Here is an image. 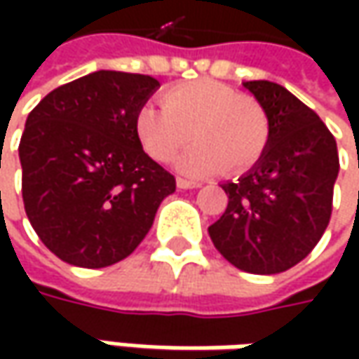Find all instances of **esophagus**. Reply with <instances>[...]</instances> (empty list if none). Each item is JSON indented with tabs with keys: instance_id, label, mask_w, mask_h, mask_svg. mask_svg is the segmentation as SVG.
<instances>
[{
	"instance_id": "obj_1",
	"label": "esophagus",
	"mask_w": 359,
	"mask_h": 359,
	"mask_svg": "<svg viewBox=\"0 0 359 359\" xmlns=\"http://www.w3.org/2000/svg\"><path fill=\"white\" fill-rule=\"evenodd\" d=\"M200 182H194V180H186V177H177V187L180 189H194V187H200Z\"/></svg>"
}]
</instances>
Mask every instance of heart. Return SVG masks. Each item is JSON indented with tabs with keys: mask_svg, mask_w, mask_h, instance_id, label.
I'll return each mask as SVG.
<instances>
[{
	"mask_svg": "<svg viewBox=\"0 0 359 359\" xmlns=\"http://www.w3.org/2000/svg\"><path fill=\"white\" fill-rule=\"evenodd\" d=\"M137 137L147 156L170 163L182 149L198 142L180 159L186 173L205 175L241 172L266 151L269 121L255 100L214 79L177 83L163 93V107L145 104L135 116Z\"/></svg>",
	"mask_w": 359,
	"mask_h": 359,
	"instance_id": "1",
	"label": "heart"
}]
</instances>
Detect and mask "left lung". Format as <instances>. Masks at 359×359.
Listing matches in <instances>:
<instances>
[{"label": "left lung", "mask_w": 359, "mask_h": 359, "mask_svg": "<svg viewBox=\"0 0 359 359\" xmlns=\"http://www.w3.org/2000/svg\"><path fill=\"white\" fill-rule=\"evenodd\" d=\"M269 121L259 161L224 184L228 208L210 226L215 250L236 268L269 276L316 248L332 215L339 172L336 140L320 116L273 81H243Z\"/></svg>", "instance_id": "1"}]
</instances>
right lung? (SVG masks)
Masks as SVG:
<instances>
[{
    "label": "right lung",
    "instance_id": "1",
    "mask_svg": "<svg viewBox=\"0 0 359 359\" xmlns=\"http://www.w3.org/2000/svg\"><path fill=\"white\" fill-rule=\"evenodd\" d=\"M159 88L142 74L93 72L27 116L20 142L25 214L51 254L77 268L118 264L142 243L175 177L149 158L135 116Z\"/></svg>",
    "mask_w": 359,
    "mask_h": 359
}]
</instances>
